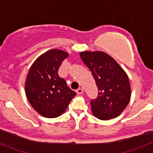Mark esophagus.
I'll list each match as a JSON object with an SVG mask.
<instances>
[{
  "label": "esophagus",
  "mask_w": 153,
  "mask_h": 153,
  "mask_svg": "<svg viewBox=\"0 0 153 153\" xmlns=\"http://www.w3.org/2000/svg\"><path fill=\"white\" fill-rule=\"evenodd\" d=\"M83 92H84V90H83V88H79L78 89L76 90V92H77V94H82Z\"/></svg>",
  "instance_id": "esophagus-1"
}]
</instances>
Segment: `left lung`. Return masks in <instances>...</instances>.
<instances>
[{
	"instance_id": "obj_1",
	"label": "left lung",
	"mask_w": 153,
	"mask_h": 153,
	"mask_svg": "<svg viewBox=\"0 0 153 153\" xmlns=\"http://www.w3.org/2000/svg\"><path fill=\"white\" fill-rule=\"evenodd\" d=\"M80 57L92 71L98 87L97 98L91 100L93 115L102 120L118 117L129 103L131 94L126 72L102 51H84Z\"/></svg>"
}]
</instances>
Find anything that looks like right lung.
I'll use <instances>...</instances> for the list:
<instances>
[{
  "label": "right lung",
  "mask_w": 153,
  "mask_h": 153,
  "mask_svg": "<svg viewBox=\"0 0 153 153\" xmlns=\"http://www.w3.org/2000/svg\"><path fill=\"white\" fill-rule=\"evenodd\" d=\"M68 53L52 49L39 56L31 66L25 80V95L33 109L44 117L54 118L66 110L76 95L58 75Z\"/></svg>",
  "instance_id": "add662e5"
}]
</instances>
